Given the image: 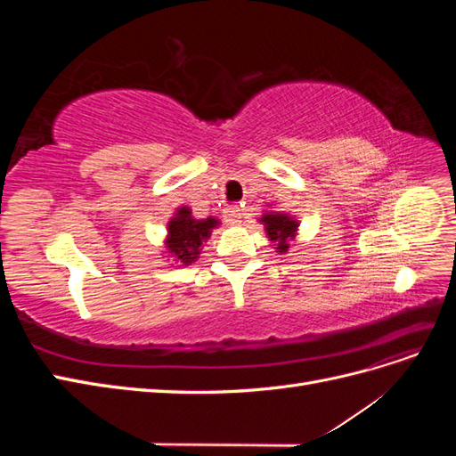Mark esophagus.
<instances>
[{
  "instance_id": "obj_1",
  "label": "esophagus",
  "mask_w": 456,
  "mask_h": 456,
  "mask_svg": "<svg viewBox=\"0 0 456 456\" xmlns=\"http://www.w3.org/2000/svg\"><path fill=\"white\" fill-rule=\"evenodd\" d=\"M241 216H243V209L241 207H230V209L224 211V220L228 224H240L241 223Z\"/></svg>"
}]
</instances>
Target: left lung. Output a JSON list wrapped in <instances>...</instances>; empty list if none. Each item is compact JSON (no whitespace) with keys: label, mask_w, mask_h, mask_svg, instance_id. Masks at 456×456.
Here are the masks:
<instances>
[{"label":"left lung","mask_w":456,"mask_h":456,"mask_svg":"<svg viewBox=\"0 0 456 456\" xmlns=\"http://www.w3.org/2000/svg\"><path fill=\"white\" fill-rule=\"evenodd\" d=\"M258 223L265 226L266 238L273 245L275 253L285 255L289 247L295 241L300 223L289 213L283 211H273L272 205L265 207V213L258 216Z\"/></svg>","instance_id":"left-lung-1"}]
</instances>
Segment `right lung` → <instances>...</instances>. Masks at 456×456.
Wrapping results in <instances>:
<instances>
[{
	"label": "right lung",
	"mask_w": 456,
	"mask_h": 456,
	"mask_svg": "<svg viewBox=\"0 0 456 456\" xmlns=\"http://www.w3.org/2000/svg\"><path fill=\"white\" fill-rule=\"evenodd\" d=\"M220 226L216 216L196 218L188 205H178L167 223V233L163 240V253L173 265L190 266L200 258L203 243Z\"/></svg>",
	"instance_id": "right-lung-1"
}]
</instances>
